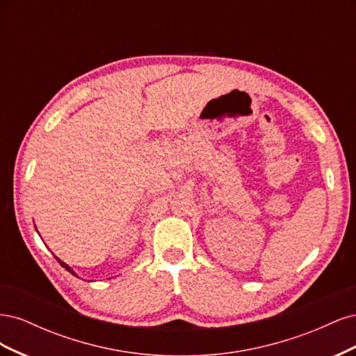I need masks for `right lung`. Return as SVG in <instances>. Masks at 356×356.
<instances>
[{
    "label": "right lung",
    "instance_id": "obj_1",
    "mask_svg": "<svg viewBox=\"0 0 356 356\" xmlns=\"http://www.w3.org/2000/svg\"><path fill=\"white\" fill-rule=\"evenodd\" d=\"M55 258H56V260H58V261H59V264H60V266H62V267H63V268H67V270H68V272H70V273H72V275H75V273H74V270H72V268H71V267H70V266H67V264H65V263H63V261H60V260H59V258H58V257H55Z\"/></svg>",
    "mask_w": 356,
    "mask_h": 356
}]
</instances>
